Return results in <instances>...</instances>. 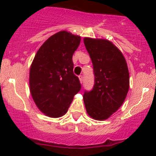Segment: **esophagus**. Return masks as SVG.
<instances>
[{
	"instance_id": "obj_1",
	"label": "esophagus",
	"mask_w": 156,
	"mask_h": 156,
	"mask_svg": "<svg viewBox=\"0 0 156 156\" xmlns=\"http://www.w3.org/2000/svg\"><path fill=\"white\" fill-rule=\"evenodd\" d=\"M79 79H80V83H82L83 81V75L79 76Z\"/></svg>"
}]
</instances>
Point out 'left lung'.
I'll return each mask as SVG.
<instances>
[{
    "instance_id": "obj_1",
    "label": "left lung",
    "mask_w": 156,
    "mask_h": 156,
    "mask_svg": "<svg viewBox=\"0 0 156 156\" xmlns=\"http://www.w3.org/2000/svg\"><path fill=\"white\" fill-rule=\"evenodd\" d=\"M93 64L94 84L83 94L88 115L105 120L122 105L129 90V71L124 57L107 40L83 39Z\"/></svg>"
}]
</instances>
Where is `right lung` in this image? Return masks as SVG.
<instances>
[{
	"label": "right lung",
	"mask_w": 156,
	"mask_h": 156,
	"mask_svg": "<svg viewBox=\"0 0 156 156\" xmlns=\"http://www.w3.org/2000/svg\"><path fill=\"white\" fill-rule=\"evenodd\" d=\"M80 43L79 36L58 32L43 44L34 57L30 71V92L37 107L48 116L65 115L80 90L73 62Z\"/></svg>",
	"instance_id": "right-lung-1"
}]
</instances>
